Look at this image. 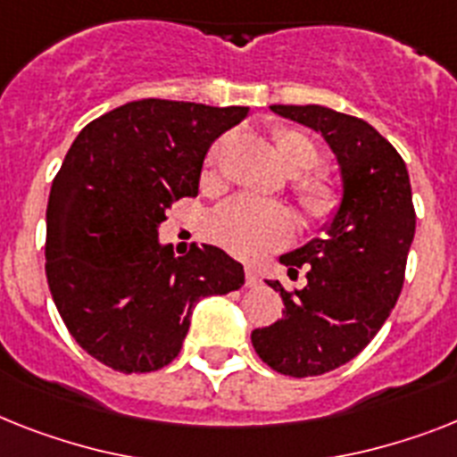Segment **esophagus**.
Instances as JSON below:
<instances>
[{
    "label": "esophagus",
    "instance_id": "esophagus-1",
    "mask_svg": "<svg viewBox=\"0 0 457 457\" xmlns=\"http://www.w3.org/2000/svg\"><path fill=\"white\" fill-rule=\"evenodd\" d=\"M245 285H247V287H259V285H262V278H259V273H256L254 269L245 270Z\"/></svg>",
    "mask_w": 457,
    "mask_h": 457
}]
</instances>
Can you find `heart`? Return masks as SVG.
<instances>
[{"label": "heart", "mask_w": 457, "mask_h": 457, "mask_svg": "<svg viewBox=\"0 0 457 457\" xmlns=\"http://www.w3.org/2000/svg\"><path fill=\"white\" fill-rule=\"evenodd\" d=\"M275 154L282 168L294 179V195L311 221L331 220L341 205L343 188L338 177L329 170H311L320 163L322 149L315 137L299 128L280 126L273 130ZM224 142H214L205 158V179H212V168ZM207 233L214 243L240 259H259L287 243L294 233V217L287 207L237 195L217 207L210 217Z\"/></svg>", "instance_id": "1"}]
</instances>
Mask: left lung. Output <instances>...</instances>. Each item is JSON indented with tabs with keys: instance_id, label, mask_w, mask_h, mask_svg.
<instances>
[{
	"instance_id": "obj_1",
	"label": "left lung",
	"mask_w": 457,
	"mask_h": 457,
	"mask_svg": "<svg viewBox=\"0 0 457 457\" xmlns=\"http://www.w3.org/2000/svg\"><path fill=\"white\" fill-rule=\"evenodd\" d=\"M270 109L327 139L341 165L343 203L327 236L280 256L292 280L305 270V285L285 289L269 280L285 311L282 320L252 331V345L278 373L322 376L367 348L404 287L416 233L409 172L367 120L320 104Z\"/></svg>"
}]
</instances>
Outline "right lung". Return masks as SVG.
Returning a JSON list of instances; mask_svg holds the SVG:
<instances>
[{
    "label": "right lung",
    "mask_w": 457,
    "mask_h": 457,
    "mask_svg": "<svg viewBox=\"0 0 457 457\" xmlns=\"http://www.w3.org/2000/svg\"><path fill=\"white\" fill-rule=\"evenodd\" d=\"M245 116L152 97L90 120L70 146L48 195L46 280L71 338L104 367H168L194 305L243 287V266L224 250L175 256L158 226L172 203L198 195L207 149Z\"/></svg>",
    "instance_id": "1"
}]
</instances>
